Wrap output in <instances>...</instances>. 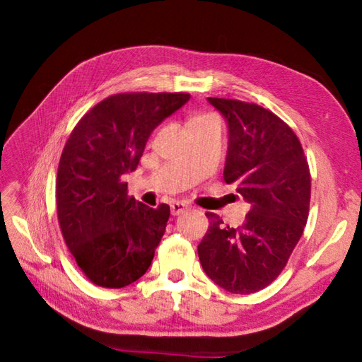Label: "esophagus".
Wrapping results in <instances>:
<instances>
[{"instance_id": "34e87169", "label": "esophagus", "mask_w": 362, "mask_h": 362, "mask_svg": "<svg viewBox=\"0 0 362 362\" xmlns=\"http://www.w3.org/2000/svg\"><path fill=\"white\" fill-rule=\"evenodd\" d=\"M187 210H188V206L180 204V202L171 204V214H173V216H179V214H182L183 211H187Z\"/></svg>"}]
</instances>
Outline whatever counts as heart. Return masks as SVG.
<instances>
[{
	"instance_id": "b5f03b06",
	"label": "heart",
	"mask_w": 362,
	"mask_h": 362,
	"mask_svg": "<svg viewBox=\"0 0 362 362\" xmlns=\"http://www.w3.org/2000/svg\"><path fill=\"white\" fill-rule=\"evenodd\" d=\"M214 118L211 117H196L189 121V127L194 126V124H199V122H205V121H213Z\"/></svg>"
}]
</instances>
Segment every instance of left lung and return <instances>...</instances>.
<instances>
[{
    "label": "left lung",
    "instance_id": "8db88e82",
    "mask_svg": "<svg viewBox=\"0 0 362 362\" xmlns=\"http://www.w3.org/2000/svg\"><path fill=\"white\" fill-rule=\"evenodd\" d=\"M224 117L228 148L224 180L236 185L250 211L240 227L206 213L210 227L197 245L205 274L232 294L271 284L286 266L308 219L311 177L292 129L257 104L206 98Z\"/></svg>",
    "mask_w": 362,
    "mask_h": 362
}]
</instances>
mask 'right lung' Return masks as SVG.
<instances>
[{
	"mask_svg": "<svg viewBox=\"0 0 362 362\" xmlns=\"http://www.w3.org/2000/svg\"><path fill=\"white\" fill-rule=\"evenodd\" d=\"M188 93H119L76 124L59 161L57 218L82 272L98 286L124 288L148 271L169 206L127 196L152 130L189 101Z\"/></svg>",
	"mask_w": 362,
	"mask_h": 362,
	"instance_id": "obj_1",
	"label": "right lung"
}]
</instances>
